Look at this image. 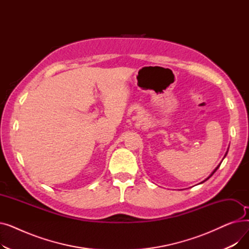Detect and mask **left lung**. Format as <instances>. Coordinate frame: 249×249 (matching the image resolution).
<instances>
[{"label":"left lung","mask_w":249,"mask_h":249,"mask_svg":"<svg viewBox=\"0 0 249 249\" xmlns=\"http://www.w3.org/2000/svg\"><path fill=\"white\" fill-rule=\"evenodd\" d=\"M227 152H228V150H227V151H226V153H225V155H224V158H225V156H226V155H227ZM221 162H222V161H221ZM220 164H221V163H219V164H218V165H217V167H216V168H215V169H214V171H213V172H212V174H211V175H210V176H209V177H208V178H206V179H204V180H203V181H202V182H204V181H206V180H207V179H209V178H211V177H212V176H213V175H214V173H215V172H216V171H217V169H218V168H219V166H220ZM202 182H201V184H202Z\"/></svg>","instance_id":"8db88e82"}]
</instances>
